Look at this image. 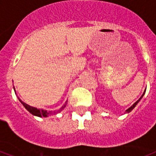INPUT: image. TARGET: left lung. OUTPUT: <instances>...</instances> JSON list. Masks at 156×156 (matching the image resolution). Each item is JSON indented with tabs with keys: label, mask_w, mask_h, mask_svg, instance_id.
Instances as JSON below:
<instances>
[{
	"label": "left lung",
	"mask_w": 156,
	"mask_h": 156,
	"mask_svg": "<svg viewBox=\"0 0 156 156\" xmlns=\"http://www.w3.org/2000/svg\"><path fill=\"white\" fill-rule=\"evenodd\" d=\"M145 91H146V90H144V94H142V96H141V97H140V99H139V100H138V101H136V102H135V103H134V104H133V105H132V106H131V107H130V108H128V109H127V110H126V111H125V112H131V111L133 110V108H135V107L136 106V105H137V104H138V103H139V101H140V99H141V98H143V97H144V94H145Z\"/></svg>",
	"instance_id": "obj_1"
}]
</instances>
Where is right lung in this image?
Instances as JSON below:
<instances>
[{"instance_id": "add662e5", "label": "right lung", "mask_w": 156, "mask_h": 156, "mask_svg": "<svg viewBox=\"0 0 156 156\" xmlns=\"http://www.w3.org/2000/svg\"><path fill=\"white\" fill-rule=\"evenodd\" d=\"M14 90H15V88H14ZM18 99H19L20 101V102H21V104L23 105V106H24V108H25L26 109H27V110L30 112V113H31V114L34 115V116H40V117H42V116H44V117H47V116H50V115L54 114V113H58V112H61V111H62L66 105V101L65 105H62V106L59 109H58V110L54 111V112H52V111H49V112H48V111L44 110V109H38V108H35V107L30 106V105H27L26 103L23 102V101H22L20 100L19 98H18Z\"/></svg>"}]
</instances>
